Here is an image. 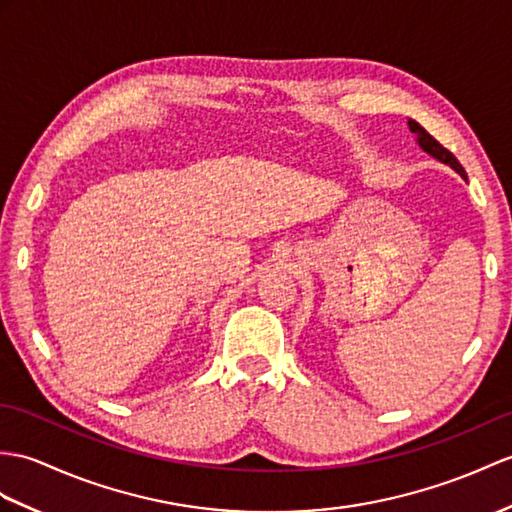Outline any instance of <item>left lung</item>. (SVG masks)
<instances>
[{"mask_svg":"<svg viewBox=\"0 0 512 512\" xmlns=\"http://www.w3.org/2000/svg\"><path fill=\"white\" fill-rule=\"evenodd\" d=\"M408 126H410V130L414 135H417V144L421 146V150L423 152H427L430 154V157H434V159H438L441 163H445V165H449V168H454L462 178H465L467 181V174H465V168H462V165L458 163V159L454 157V154H451L447 148H443L441 144H438V141L427 133V130L421 126V124H417L414 120H410L408 122Z\"/></svg>","mask_w":512,"mask_h":512,"instance_id":"8db88e82","label":"left lung"}]
</instances>
